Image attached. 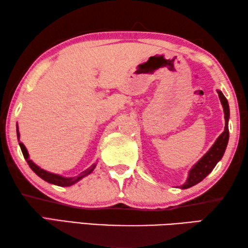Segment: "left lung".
Segmentation results:
<instances>
[{
  "label": "left lung",
  "instance_id": "8db88e82",
  "mask_svg": "<svg viewBox=\"0 0 248 248\" xmlns=\"http://www.w3.org/2000/svg\"><path fill=\"white\" fill-rule=\"evenodd\" d=\"M217 94H219L220 102L222 104V107H223V112H224V119H225V127L224 131L222 132L217 139L216 140L215 143L212 144L211 148L205 153L202 157H201L196 164L191 167L188 171V176L186 182L184 185H182L179 188L180 189H187V188H190L195 185L199 184L201 180H203L207 176L211 173L215 169L217 162L223 157V154L226 150V146H228L229 142V119H230V107L228 99L225 98V96L220 90H217Z\"/></svg>",
  "mask_w": 248,
  "mask_h": 248
}]
</instances>
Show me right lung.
Listing matches in <instances>:
<instances>
[{
  "label": "right lung",
  "instance_id": "add662e5",
  "mask_svg": "<svg viewBox=\"0 0 248 248\" xmlns=\"http://www.w3.org/2000/svg\"><path fill=\"white\" fill-rule=\"evenodd\" d=\"M17 125V124H16ZM17 129H16V132H17V139H18V142H19V146H20V150H22L23 152V155L25 159H26L28 165L31 169L33 170V173H36L37 175L39 176L40 178H43L44 180H46V182L49 183V184H52V185H56V186H60V187H69V186H72V185L77 184L78 182H79V180L83 179L84 177H86L87 175H90L92 171H93L95 170L96 165H97V163H94L93 165H92L91 167H89V169L83 170L82 173H79L78 175L77 176H73V177H65V176H62V175H59V174H54V173H51V171H48L44 169H41V167H39L37 164H35L31 158H29V154H28V151L26 149V146H25L22 142L19 141V131H18V125L16 127Z\"/></svg>",
  "mask_w": 248,
  "mask_h": 248
}]
</instances>
